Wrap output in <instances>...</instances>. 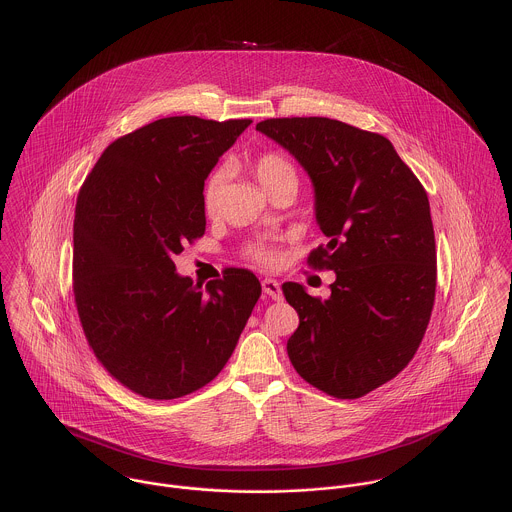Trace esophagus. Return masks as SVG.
<instances>
[{
  "label": "esophagus",
  "instance_id": "1",
  "mask_svg": "<svg viewBox=\"0 0 512 512\" xmlns=\"http://www.w3.org/2000/svg\"><path fill=\"white\" fill-rule=\"evenodd\" d=\"M262 290H264V293H266L268 297H272L274 301H280V299H284L282 286H280L276 280H272V278H266V280H262Z\"/></svg>",
  "mask_w": 512,
  "mask_h": 512
}]
</instances>
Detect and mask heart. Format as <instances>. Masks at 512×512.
I'll return each instance as SVG.
<instances>
[{"label": "heart", "mask_w": 512, "mask_h": 512, "mask_svg": "<svg viewBox=\"0 0 512 512\" xmlns=\"http://www.w3.org/2000/svg\"><path fill=\"white\" fill-rule=\"evenodd\" d=\"M252 169H254V175L258 179V183L268 193L272 189H276L278 185L286 183V181L297 183V171H295L292 161L288 157H284L282 153L270 151V153L258 155L254 165H252ZM224 181H226V171L220 167V169H215L209 175V179H207V183L203 187V209H205V213L209 217H213L217 213V209H219L220 191H222ZM248 256L254 262L262 264V266H272V264L278 262V252L266 240H260V242L252 244L248 248Z\"/></svg>", "instance_id": "heart-1"}]
</instances>
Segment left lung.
<instances>
[{"mask_svg": "<svg viewBox=\"0 0 512 512\" xmlns=\"http://www.w3.org/2000/svg\"><path fill=\"white\" fill-rule=\"evenodd\" d=\"M256 130L307 171L329 238L307 262L337 276L327 299L282 286L299 315L290 361L315 388L361 398L414 359L430 323L438 268L428 195L380 134L331 118H270Z\"/></svg>", "mask_w": 512, "mask_h": 512, "instance_id": "1", "label": "left lung"}]
</instances>
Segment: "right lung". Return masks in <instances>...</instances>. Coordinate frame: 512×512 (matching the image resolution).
Instances as JSON below:
<instances>
[{
	"label": "right lung",
	"instance_id": "obj_1",
	"mask_svg": "<svg viewBox=\"0 0 512 512\" xmlns=\"http://www.w3.org/2000/svg\"><path fill=\"white\" fill-rule=\"evenodd\" d=\"M252 120L161 118L104 149L74 209L73 292L90 349L132 392L173 400L230 359L262 293L242 268L205 288L173 256L205 234L203 187Z\"/></svg>",
	"mask_w": 512,
	"mask_h": 512
}]
</instances>
